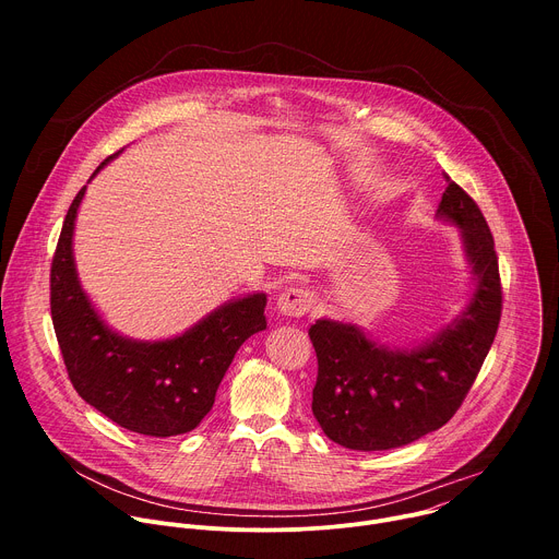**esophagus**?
I'll return each mask as SVG.
<instances>
[{
  "label": "esophagus",
  "mask_w": 559,
  "mask_h": 559,
  "mask_svg": "<svg viewBox=\"0 0 559 559\" xmlns=\"http://www.w3.org/2000/svg\"><path fill=\"white\" fill-rule=\"evenodd\" d=\"M278 311L289 318H300L313 307V294L305 287H289L278 296Z\"/></svg>",
  "instance_id": "1"
}]
</instances>
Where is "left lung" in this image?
Wrapping results in <instances>:
<instances>
[{
  "label": "left lung",
  "mask_w": 559,
  "mask_h": 559,
  "mask_svg": "<svg viewBox=\"0 0 559 559\" xmlns=\"http://www.w3.org/2000/svg\"><path fill=\"white\" fill-rule=\"evenodd\" d=\"M449 183L438 214L462 229L475 292L466 309L433 341L386 349L356 325L316 321L309 338L318 358L311 412L325 436L356 451L409 444L460 409L493 345L502 316V283L493 234L477 203Z\"/></svg>",
  "instance_id": "8db88e82"
}]
</instances>
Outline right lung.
I'll return each mask as SVG.
<instances>
[{
  "label": "right lung",
  "mask_w": 559,
  "mask_h": 559,
  "mask_svg": "<svg viewBox=\"0 0 559 559\" xmlns=\"http://www.w3.org/2000/svg\"><path fill=\"white\" fill-rule=\"evenodd\" d=\"M84 192L86 186L68 207L50 267V316L68 378L88 405L128 431L154 438L188 433L212 409L238 347L267 328V296L231 300L170 341L143 343L115 334L74 272L72 229Z\"/></svg>",
  "instance_id": "right-lung-1"
}]
</instances>
